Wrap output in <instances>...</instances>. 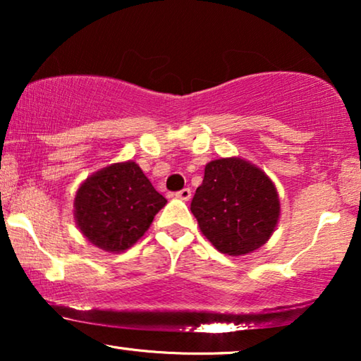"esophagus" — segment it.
<instances>
[{
  "mask_svg": "<svg viewBox=\"0 0 361 361\" xmlns=\"http://www.w3.org/2000/svg\"><path fill=\"white\" fill-rule=\"evenodd\" d=\"M176 197H177V199H180V200H185V202H187V200H189L190 197H192V190L189 189V187H185V189H182V190L177 192Z\"/></svg>",
  "mask_w": 361,
  "mask_h": 361,
  "instance_id": "obj_1",
  "label": "esophagus"
}]
</instances>
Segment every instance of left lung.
<instances>
[{"label": "left lung", "mask_w": 361, "mask_h": 361, "mask_svg": "<svg viewBox=\"0 0 361 361\" xmlns=\"http://www.w3.org/2000/svg\"><path fill=\"white\" fill-rule=\"evenodd\" d=\"M190 210L202 235L230 256L250 255L268 243L281 216L274 182L261 167L241 157L207 162Z\"/></svg>", "instance_id": "obj_1"}]
</instances>
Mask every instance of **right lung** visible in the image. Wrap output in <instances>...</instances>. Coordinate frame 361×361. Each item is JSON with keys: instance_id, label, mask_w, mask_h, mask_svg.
I'll list each match as a JSON object with an SVG mask.
<instances>
[{"instance_id": "1", "label": "right lung", "mask_w": 361, "mask_h": 361, "mask_svg": "<svg viewBox=\"0 0 361 361\" xmlns=\"http://www.w3.org/2000/svg\"><path fill=\"white\" fill-rule=\"evenodd\" d=\"M167 200L135 161L115 162L88 176L73 199V219L93 246L108 253L131 248Z\"/></svg>"}]
</instances>
